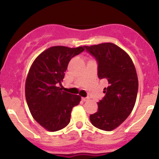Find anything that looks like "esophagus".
Instances as JSON below:
<instances>
[{
  "label": "esophagus",
  "instance_id": "obj_1",
  "mask_svg": "<svg viewBox=\"0 0 159 159\" xmlns=\"http://www.w3.org/2000/svg\"><path fill=\"white\" fill-rule=\"evenodd\" d=\"M81 99H82V101H83V102H87V101H88V100L89 99H90V98H81Z\"/></svg>",
  "mask_w": 159,
  "mask_h": 159
}]
</instances>
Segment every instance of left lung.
Masks as SVG:
<instances>
[{
	"label": "left lung",
	"mask_w": 159,
	"mask_h": 159,
	"mask_svg": "<svg viewBox=\"0 0 159 159\" xmlns=\"http://www.w3.org/2000/svg\"><path fill=\"white\" fill-rule=\"evenodd\" d=\"M98 63V77L106 79L105 96L98 111L90 115L91 123L104 131L114 130L126 120L135 104L138 80L134 63L125 51L114 43L85 46Z\"/></svg>",
	"instance_id": "1"
}]
</instances>
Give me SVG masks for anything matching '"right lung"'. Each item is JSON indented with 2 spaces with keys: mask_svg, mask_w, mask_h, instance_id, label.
<instances>
[{
  "mask_svg": "<svg viewBox=\"0 0 159 159\" xmlns=\"http://www.w3.org/2000/svg\"><path fill=\"white\" fill-rule=\"evenodd\" d=\"M85 46L51 47L39 54L29 70L25 97L34 120L50 132H56L70 122L72 107L81 96L60 88L70 60L83 52Z\"/></svg>",
  "mask_w": 159,
  "mask_h": 159,
  "instance_id": "add662e5",
  "label": "right lung"
}]
</instances>
